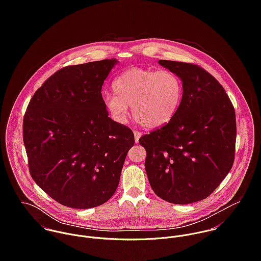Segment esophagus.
Masks as SVG:
<instances>
[{
    "instance_id": "1",
    "label": "esophagus",
    "mask_w": 261,
    "mask_h": 261,
    "mask_svg": "<svg viewBox=\"0 0 261 261\" xmlns=\"http://www.w3.org/2000/svg\"><path fill=\"white\" fill-rule=\"evenodd\" d=\"M134 134H135V141H136V143H138L139 140H140V138L142 137V133H141V132H138V130H135Z\"/></svg>"
}]
</instances>
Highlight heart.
Returning a JSON list of instances; mask_svg holds the SVG:
<instances>
[{"instance_id": "b5f03b06", "label": "heart", "mask_w": 261, "mask_h": 261, "mask_svg": "<svg viewBox=\"0 0 261 261\" xmlns=\"http://www.w3.org/2000/svg\"><path fill=\"white\" fill-rule=\"evenodd\" d=\"M114 95H107L103 106L112 119L126 123L129 109L135 119L147 128L169 122L181 103L183 86L179 77L169 70L153 71L132 68L112 83Z\"/></svg>"}]
</instances>
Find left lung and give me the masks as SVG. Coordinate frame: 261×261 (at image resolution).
I'll return each mask as SVG.
<instances>
[{"label": "left lung", "mask_w": 261, "mask_h": 261, "mask_svg": "<svg viewBox=\"0 0 261 261\" xmlns=\"http://www.w3.org/2000/svg\"><path fill=\"white\" fill-rule=\"evenodd\" d=\"M159 63L181 78L183 95L172 119L139 143L152 191L167 202L191 204L210 196L233 166L235 111L223 86L202 67Z\"/></svg>", "instance_id": "obj_1"}]
</instances>
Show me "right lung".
<instances>
[{
  "label": "right lung",
  "instance_id": "obj_1",
  "mask_svg": "<svg viewBox=\"0 0 261 261\" xmlns=\"http://www.w3.org/2000/svg\"><path fill=\"white\" fill-rule=\"evenodd\" d=\"M116 59L66 66L31 98L23 121L29 171L46 194L70 208L88 209L112 198L133 130L115 122L101 88Z\"/></svg>",
  "mask_w": 261,
  "mask_h": 261
}]
</instances>
